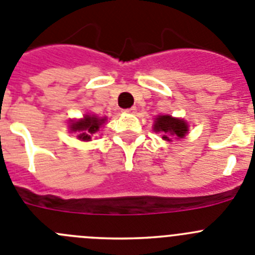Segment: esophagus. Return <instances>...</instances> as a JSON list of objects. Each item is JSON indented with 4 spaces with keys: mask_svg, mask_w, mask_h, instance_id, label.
Here are the masks:
<instances>
[{
    "mask_svg": "<svg viewBox=\"0 0 255 255\" xmlns=\"http://www.w3.org/2000/svg\"><path fill=\"white\" fill-rule=\"evenodd\" d=\"M135 107H130V109H125L124 110V112H128V114H131V112H134L135 111Z\"/></svg>",
    "mask_w": 255,
    "mask_h": 255,
    "instance_id": "obj_1",
    "label": "esophagus"
}]
</instances>
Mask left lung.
<instances>
[{"label":"left lung","mask_w":255,"mask_h":255,"mask_svg":"<svg viewBox=\"0 0 255 255\" xmlns=\"http://www.w3.org/2000/svg\"><path fill=\"white\" fill-rule=\"evenodd\" d=\"M154 123H155L154 124V130L162 132V137L168 141H170L169 136H176L179 139V137H183L186 132L188 131L187 124L183 120L174 119L169 115L158 116Z\"/></svg>","instance_id":"left-lung-1"}]
</instances>
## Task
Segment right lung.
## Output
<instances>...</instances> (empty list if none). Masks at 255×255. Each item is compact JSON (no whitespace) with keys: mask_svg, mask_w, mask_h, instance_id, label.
Listing matches in <instances>:
<instances>
[{"mask_svg":"<svg viewBox=\"0 0 255 255\" xmlns=\"http://www.w3.org/2000/svg\"><path fill=\"white\" fill-rule=\"evenodd\" d=\"M105 119H99L96 116H88L86 115L85 119L77 121V123L71 124V130L72 131L78 132V137L82 140H90L91 135L99 131L100 126Z\"/></svg>","mask_w":255,"mask_h":255,"instance_id":"right-lung-1","label":"right lung"}]
</instances>
